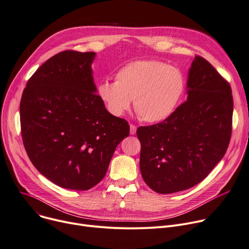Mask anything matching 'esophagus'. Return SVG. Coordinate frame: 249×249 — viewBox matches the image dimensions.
I'll list each match as a JSON object with an SVG mask.
<instances>
[{"mask_svg": "<svg viewBox=\"0 0 249 249\" xmlns=\"http://www.w3.org/2000/svg\"><path fill=\"white\" fill-rule=\"evenodd\" d=\"M136 130H137V127L133 124L130 125V134L131 135H134L136 133Z\"/></svg>", "mask_w": 249, "mask_h": 249, "instance_id": "obj_1", "label": "esophagus"}]
</instances>
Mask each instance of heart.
<instances>
[{
  "mask_svg": "<svg viewBox=\"0 0 249 249\" xmlns=\"http://www.w3.org/2000/svg\"><path fill=\"white\" fill-rule=\"evenodd\" d=\"M184 90V77L178 68L157 60H140L121 68L115 82L100 83L97 95L114 116L123 115L134 99L141 120L160 123L175 112Z\"/></svg>",
  "mask_w": 249,
  "mask_h": 249,
  "instance_id": "obj_1",
  "label": "heart"
}]
</instances>
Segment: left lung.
Returning <instances> with one entry per match:
<instances>
[{"instance_id":"1","label":"left lung","mask_w":249,"mask_h":249,"mask_svg":"<svg viewBox=\"0 0 249 249\" xmlns=\"http://www.w3.org/2000/svg\"><path fill=\"white\" fill-rule=\"evenodd\" d=\"M187 95V101L168 119L137 129L141 174L157 193H175L198 184L228 148L231 88L202 57L196 56L188 71Z\"/></svg>"}]
</instances>
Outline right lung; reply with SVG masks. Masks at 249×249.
<instances>
[{
  "label": "right lung",
  "instance_id": "obj_1",
  "mask_svg": "<svg viewBox=\"0 0 249 249\" xmlns=\"http://www.w3.org/2000/svg\"><path fill=\"white\" fill-rule=\"evenodd\" d=\"M95 52L64 51L29 79L20 103L26 152L56 185L88 190L100 182L117 145L129 136L124 119L99 99L91 65Z\"/></svg>",
  "mask_w": 249,
  "mask_h": 249
}]
</instances>
